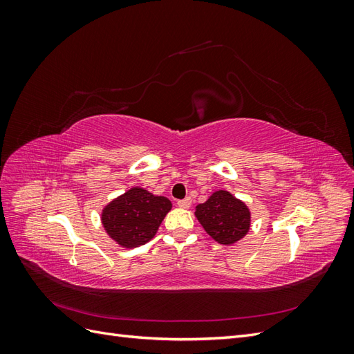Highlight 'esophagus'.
Instances as JSON below:
<instances>
[{
	"label": "esophagus",
	"instance_id": "34e87169",
	"mask_svg": "<svg viewBox=\"0 0 354 354\" xmlns=\"http://www.w3.org/2000/svg\"><path fill=\"white\" fill-rule=\"evenodd\" d=\"M190 203H192V199H190V198H185V199L178 201V202H177V205H178L180 208H189V207H190Z\"/></svg>",
	"mask_w": 354,
	"mask_h": 354
}]
</instances>
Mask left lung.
<instances>
[{"label":"left lung","mask_w":354,"mask_h":354,"mask_svg":"<svg viewBox=\"0 0 354 354\" xmlns=\"http://www.w3.org/2000/svg\"><path fill=\"white\" fill-rule=\"evenodd\" d=\"M195 216L209 236L223 245L238 242L251 226L250 209L226 190H218L199 203Z\"/></svg>","instance_id":"1"}]
</instances>
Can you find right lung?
I'll return each instance as SVG.
<instances>
[{"label":"right lung","instance_id":"obj_1","mask_svg":"<svg viewBox=\"0 0 354 354\" xmlns=\"http://www.w3.org/2000/svg\"><path fill=\"white\" fill-rule=\"evenodd\" d=\"M171 209L165 196H155L142 187H133L106 205L102 223L109 236L125 248L151 241Z\"/></svg>","mask_w":354,"mask_h":354}]
</instances>
